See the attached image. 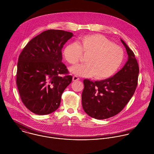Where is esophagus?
<instances>
[{
	"label": "esophagus",
	"mask_w": 154,
	"mask_h": 154,
	"mask_svg": "<svg viewBox=\"0 0 154 154\" xmlns=\"http://www.w3.org/2000/svg\"><path fill=\"white\" fill-rule=\"evenodd\" d=\"M80 80V78L79 77H77V75H74L73 77H72V80L74 82H75V81H77V80Z\"/></svg>",
	"instance_id": "34e87169"
}]
</instances>
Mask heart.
<instances>
[{"label":"heart","instance_id":"1","mask_svg":"<svg viewBox=\"0 0 154 154\" xmlns=\"http://www.w3.org/2000/svg\"><path fill=\"white\" fill-rule=\"evenodd\" d=\"M83 53L88 55L85 60L86 63L72 66L70 71L79 75H93L98 80L113 75L124 58V52L121 47L100 34L82 36L78 43H71L63 50L65 59L72 65L80 61Z\"/></svg>","mask_w":154,"mask_h":154}]
</instances>
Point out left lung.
<instances>
[{
  "label": "left lung",
  "instance_id": "left-lung-1",
  "mask_svg": "<svg viewBox=\"0 0 154 154\" xmlns=\"http://www.w3.org/2000/svg\"><path fill=\"white\" fill-rule=\"evenodd\" d=\"M128 55L124 66L113 77L92 82L83 80L82 101L84 111L91 117L104 119L121 112L134 95L138 83L139 65L133 51L121 39Z\"/></svg>",
  "mask_w": 154,
  "mask_h": 154
}]
</instances>
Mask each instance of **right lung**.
Masks as SVG:
<instances>
[{
	"instance_id": "obj_1",
	"label": "right lung",
	"mask_w": 154,
	"mask_h": 154,
	"mask_svg": "<svg viewBox=\"0 0 154 154\" xmlns=\"http://www.w3.org/2000/svg\"><path fill=\"white\" fill-rule=\"evenodd\" d=\"M73 36L62 30H45L32 39L18 57L16 83L21 100L32 112L45 115L56 111L71 83L62 62L63 45Z\"/></svg>"
}]
</instances>
